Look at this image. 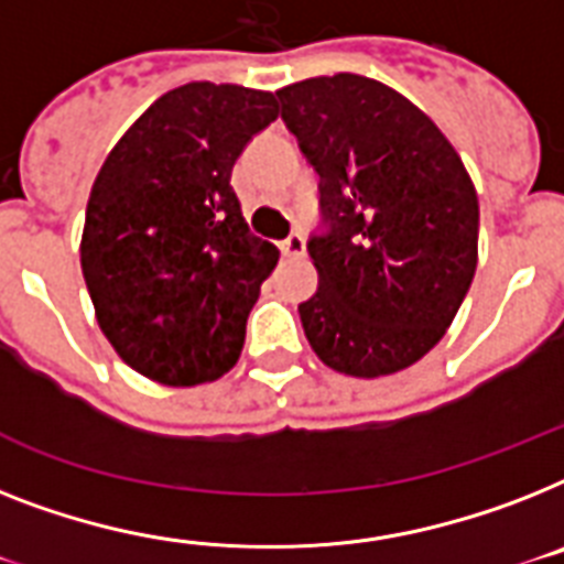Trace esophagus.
Wrapping results in <instances>:
<instances>
[{
    "instance_id": "1",
    "label": "esophagus",
    "mask_w": 564,
    "mask_h": 564,
    "mask_svg": "<svg viewBox=\"0 0 564 564\" xmlns=\"http://www.w3.org/2000/svg\"><path fill=\"white\" fill-rule=\"evenodd\" d=\"M281 251L286 254V258H304L306 251V240L301 231H295V235H290L286 240L281 242Z\"/></svg>"
}]
</instances>
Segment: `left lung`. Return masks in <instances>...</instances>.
Masks as SVG:
<instances>
[{
    "mask_svg": "<svg viewBox=\"0 0 564 564\" xmlns=\"http://www.w3.org/2000/svg\"><path fill=\"white\" fill-rule=\"evenodd\" d=\"M281 118L318 173L306 251L318 292L297 304L324 365L388 377L423 359L478 267V196L434 121L370 77H310L278 91Z\"/></svg>",
    "mask_w": 564,
    "mask_h": 564,
    "instance_id": "obj_1",
    "label": "left lung"
}]
</instances>
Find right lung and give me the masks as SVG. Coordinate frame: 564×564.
<instances>
[{
	"mask_svg": "<svg viewBox=\"0 0 564 564\" xmlns=\"http://www.w3.org/2000/svg\"><path fill=\"white\" fill-rule=\"evenodd\" d=\"M278 118L272 91L185 84L123 132L91 185L80 267L132 370L203 386L240 359L246 318L281 251L242 219L231 171Z\"/></svg>",
	"mask_w": 564,
	"mask_h": 564,
	"instance_id": "right-lung-1",
	"label": "right lung"
}]
</instances>
